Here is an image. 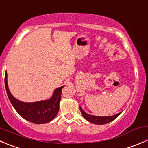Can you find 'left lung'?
<instances>
[{
    "mask_svg": "<svg viewBox=\"0 0 148 148\" xmlns=\"http://www.w3.org/2000/svg\"><path fill=\"white\" fill-rule=\"evenodd\" d=\"M79 108H80V110H81V113L82 114L83 117H84L87 121H88L89 122L92 123V124H107V123L112 121L113 120H114L116 118H117V117L121 114V112H120L119 113V114H115V115L109 116H93V115H90V114H87L85 111L83 110V109L82 108L81 106H79Z\"/></svg>",
    "mask_w": 148,
    "mask_h": 148,
    "instance_id": "1",
    "label": "left lung"
}]
</instances>
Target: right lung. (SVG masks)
<instances>
[{"instance_id":"obj_1","label":"right lung","mask_w":148,"mask_h":148,"mask_svg":"<svg viewBox=\"0 0 148 148\" xmlns=\"http://www.w3.org/2000/svg\"><path fill=\"white\" fill-rule=\"evenodd\" d=\"M5 86L10 102L17 113L24 119L34 124H42L51 121L58 114L61 91L64 86L56 89L51 98L33 103L20 101L12 95L8 89L7 73L5 75Z\"/></svg>"}]
</instances>
